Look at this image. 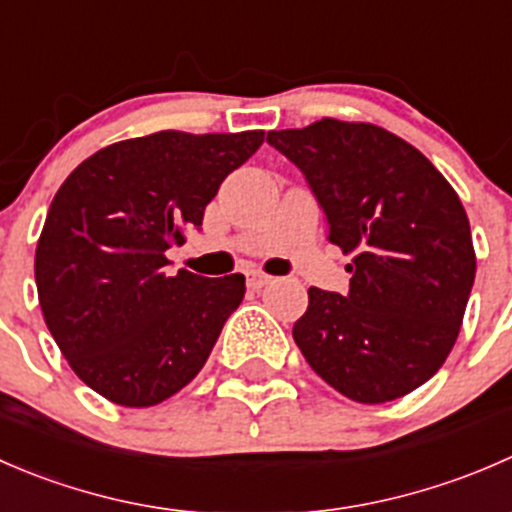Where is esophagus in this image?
<instances>
[{
    "instance_id": "1",
    "label": "esophagus",
    "mask_w": 512,
    "mask_h": 512,
    "mask_svg": "<svg viewBox=\"0 0 512 512\" xmlns=\"http://www.w3.org/2000/svg\"><path fill=\"white\" fill-rule=\"evenodd\" d=\"M267 285H272V277L270 275H265V272H260V270H250V272H247V287H250V289H262V287H267Z\"/></svg>"
}]
</instances>
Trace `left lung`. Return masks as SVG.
<instances>
[{"mask_svg":"<svg viewBox=\"0 0 512 512\" xmlns=\"http://www.w3.org/2000/svg\"><path fill=\"white\" fill-rule=\"evenodd\" d=\"M307 178L349 292L309 287L292 337L329 386L359 404L401 399L443 366L461 332L476 252L461 198L411 143L374 123L322 118L270 131Z\"/></svg>","mask_w":512,"mask_h":512,"instance_id":"left-lung-1","label":"left lung"}]
</instances>
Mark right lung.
I'll return each mask as SVG.
<instances>
[{
  "instance_id": "add662e5",
  "label": "right lung",
  "mask_w": 512,
  "mask_h": 512,
  "mask_svg": "<svg viewBox=\"0 0 512 512\" xmlns=\"http://www.w3.org/2000/svg\"><path fill=\"white\" fill-rule=\"evenodd\" d=\"M262 131H160L86 158L51 200L34 277L51 337L118 406H156L198 376L245 297V277L178 270L168 247L203 225L220 183Z\"/></svg>"
}]
</instances>
